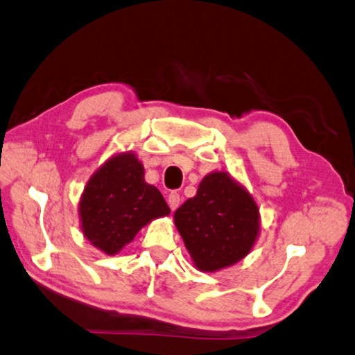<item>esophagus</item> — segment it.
Segmentation results:
<instances>
[{
  "label": "esophagus",
  "instance_id": "obj_1",
  "mask_svg": "<svg viewBox=\"0 0 355 355\" xmlns=\"http://www.w3.org/2000/svg\"><path fill=\"white\" fill-rule=\"evenodd\" d=\"M168 206H170L171 210H176L179 207V202H181V196H179L178 191H171L170 195H168Z\"/></svg>",
  "mask_w": 355,
  "mask_h": 355
}]
</instances>
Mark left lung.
Masks as SVG:
<instances>
[{
	"instance_id": "obj_1",
	"label": "left lung",
	"mask_w": 355,
	"mask_h": 355,
	"mask_svg": "<svg viewBox=\"0 0 355 355\" xmlns=\"http://www.w3.org/2000/svg\"><path fill=\"white\" fill-rule=\"evenodd\" d=\"M174 225L200 271L214 272L248 256L259 235V207L225 171L202 179L196 195L174 212Z\"/></svg>"
}]
</instances>
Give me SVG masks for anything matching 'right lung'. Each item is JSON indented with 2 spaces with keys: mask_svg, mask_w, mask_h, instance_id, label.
Wrapping results in <instances>:
<instances>
[{
  "mask_svg": "<svg viewBox=\"0 0 355 355\" xmlns=\"http://www.w3.org/2000/svg\"><path fill=\"white\" fill-rule=\"evenodd\" d=\"M84 237L114 256L149 221L170 215L160 191L145 182V171L132 153L109 159L87 182L79 201Z\"/></svg>",
  "mask_w": 355,
  "mask_h": 355,
  "instance_id": "right-lung-1",
  "label": "right lung"
}]
</instances>
